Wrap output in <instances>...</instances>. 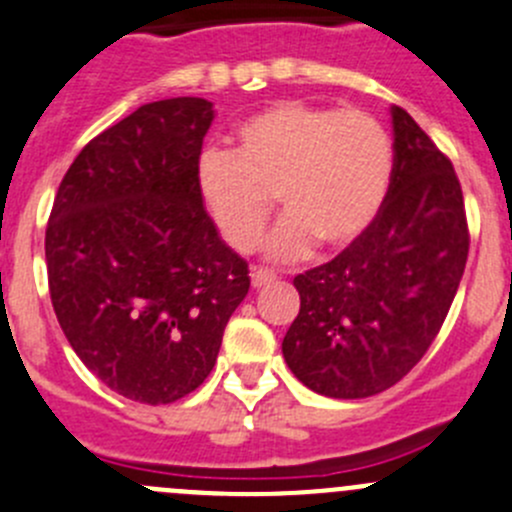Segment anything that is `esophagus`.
Segmentation results:
<instances>
[{"mask_svg": "<svg viewBox=\"0 0 512 512\" xmlns=\"http://www.w3.org/2000/svg\"><path fill=\"white\" fill-rule=\"evenodd\" d=\"M252 287H265L270 282L277 280V275L272 270H265V267H252Z\"/></svg>", "mask_w": 512, "mask_h": 512, "instance_id": "34e87169", "label": "esophagus"}]
</instances>
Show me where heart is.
<instances>
[{
	"label": "heart",
	"instance_id": "b5f03b06",
	"mask_svg": "<svg viewBox=\"0 0 512 512\" xmlns=\"http://www.w3.org/2000/svg\"><path fill=\"white\" fill-rule=\"evenodd\" d=\"M393 180L388 130L362 109L285 99L237 124L232 152L202 155L200 195L237 252L255 250L275 210L287 212L267 255L297 260L315 242L340 250L380 212Z\"/></svg>",
	"mask_w": 512,
	"mask_h": 512
}]
</instances>
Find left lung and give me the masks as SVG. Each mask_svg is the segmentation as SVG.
I'll use <instances>...</instances> for the list:
<instances>
[{
	"instance_id": "1",
	"label": "left lung",
	"mask_w": 512,
	"mask_h": 512,
	"mask_svg": "<svg viewBox=\"0 0 512 512\" xmlns=\"http://www.w3.org/2000/svg\"><path fill=\"white\" fill-rule=\"evenodd\" d=\"M393 132V180L372 225L295 277L300 312L282 355L327 398H370L403 380L438 337L468 262L453 162L403 107H393Z\"/></svg>"
}]
</instances>
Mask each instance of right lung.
Listing matches in <instances>:
<instances>
[{
    "label": "right lung",
    "instance_id": "1",
    "mask_svg": "<svg viewBox=\"0 0 512 512\" xmlns=\"http://www.w3.org/2000/svg\"><path fill=\"white\" fill-rule=\"evenodd\" d=\"M212 102L142 104L74 157L44 235L59 327L79 360L135 403L185 398L215 367L250 270L202 205Z\"/></svg>",
    "mask_w": 512,
    "mask_h": 512
}]
</instances>
